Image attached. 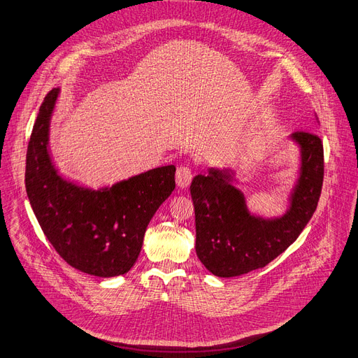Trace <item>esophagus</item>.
<instances>
[{
	"label": "esophagus",
	"mask_w": 358,
	"mask_h": 358,
	"mask_svg": "<svg viewBox=\"0 0 358 358\" xmlns=\"http://www.w3.org/2000/svg\"><path fill=\"white\" fill-rule=\"evenodd\" d=\"M193 178V172L189 166H180L176 172V181H177V186L180 189H186L190 186Z\"/></svg>",
	"instance_id": "34e87169"
}]
</instances>
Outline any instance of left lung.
<instances>
[{
    "label": "left lung",
    "mask_w": 358,
    "mask_h": 358,
    "mask_svg": "<svg viewBox=\"0 0 358 358\" xmlns=\"http://www.w3.org/2000/svg\"><path fill=\"white\" fill-rule=\"evenodd\" d=\"M290 138L299 145L301 168L282 217L250 214L245 194L233 186L231 169L210 168L206 176L193 178L196 254L214 275L236 277L266 267L298 239L311 220L323 186V143L306 131H296Z\"/></svg>",
    "instance_id": "8db88e82"
}]
</instances>
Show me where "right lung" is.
Returning <instances> with one entry per match:
<instances>
[{
    "label": "right lung",
    "mask_w": 358,
    "mask_h": 358,
    "mask_svg": "<svg viewBox=\"0 0 358 358\" xmlns=\"http://www.w3.org/2000/svg\"><path fill=\"white\" fill-rule=\"evenodd\" d=\"M59 88L45 96L26 153L24 184L48 242L73 268L97 277L125 274L134 266L145 229L176 189L166 165L92 190L59 176L48 152V131Z\"/></svg>",
    "instance_id": "obj_1"
}]
</instances>
